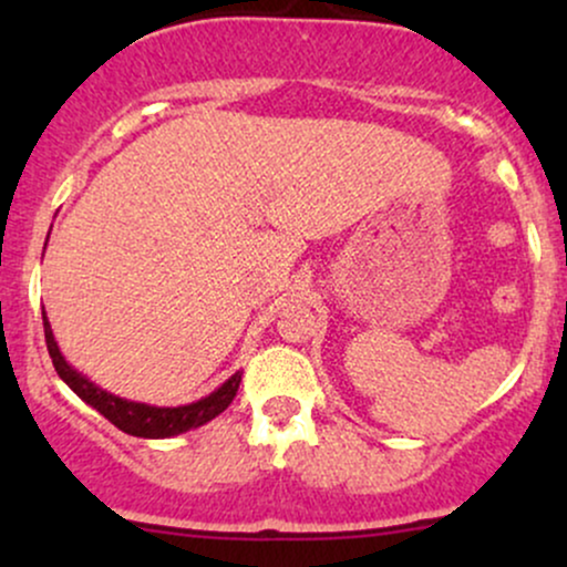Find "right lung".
<instances>
[{"instance_id": "obj_1", "label": "right lung", "mask_w": 567, "mask_h": 567, "mask_svg": "<svg viewBox=\"0 0 567 567\" xmlns=\"http://www.w3.org/2000/svg\"><path fill=\"white\" fill-rule=\"evenodd\" d=\"M44 341H48V351L53 357V365L63 381L69 383V389L76 396H82L90 408H95L103 419H109L116 429H122L125 434L133 437H146V440H162V437H175V434H184L188 429H197L207 421L216 419L218 413H224L231 405V400L237 396L239 381L243 373H234L229 381L220 383L213 394L202 396V400L192 402V405H178V408H154L146 402H130L122 400L106 389L95 386L93 381L84 379L82 373H76L74 368L63 360L61 349H58L53 328H50L48 317H44Z\"/></svg>"}]
</instances>
